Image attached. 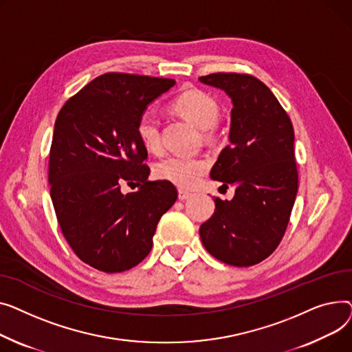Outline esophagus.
Masks as SVG:
<instances>
[{"mask_svg":"<svg viewBox=\"0 0 352 352\" xmlns=\"http://www.w3.org/2000/svg\"><path fill=\"white\" fill-rule=\"evenodd\" d=\"M192 197V193L190 192H186V190H179V199L180 200H188V199H190Z\"/></svg>","mask_w":352,"mask_h":352,"instance_id":"34e87169","label":"esophagus"}]
</instances>
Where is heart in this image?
<instances>
[{
	"mask_svg": "<svg viewBox=\"0 0 352 352\" xmlns=\"http://www.w3.org/2000/svg\"><path fill=\"white\" fill-rule=\"evenodd\" d=\"M170 109L188 120L199 129L210 132L212 126L220 115L219 102L208 92L189 88L179 94L170 103ZM136 133L144 148L151 152H157L162 146L160 131L157 120L149 115H143L136 125ZM208 170V162L201 157H184L169 156L160 160L155 173L159 179L172 182L180 188H192V186Z\"/></svg>",
	"mask_w": 352,
	"mask_h": 352,
	"instance_id": "heart-1",
	"label": "heart"
}]
</instances>
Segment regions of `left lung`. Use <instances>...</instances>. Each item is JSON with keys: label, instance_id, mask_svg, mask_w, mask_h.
Returning <instances> with one entry per match:
<instances>
[{"label": "left lung", "instance_id": "8db88e82", "mask_svg": "<svg viewBox=\"0 0 352 352\" xmlns=\"http://www.w3.org/2000/svg\"><path fill=\"white\" fill-rule=\"evenodd\" d=\"M199 80L233 100L230 144L210 176L223 182L221 188H236L232 200L214 197V213L200 226V239L226 264L254 265L277 249L290 221L298 189L293 123L253 75L217 72Z\"/></svg>", "mask_w": 352, "mask_h": 352}]
</instances>
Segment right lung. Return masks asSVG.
I'll return each instance as SVG.
<instances>
[{
	"instance_id": "add662e5",
	"label": "right lung",
	"mask_w": 352,
	"mask_h": 352,
	"mask_svg": "<svg viewBox=\"0 0 352 352\" xmlns=\"http://www.w3.org/2000/svg\"><path fill=\"white\" fill-rule=\"evenodd\" d=\"M173 85L169 78L108 72L56 116L48 166L55 214L74 253L99 272H125L146 257L177 199L170 182L148 180V151L136 133L146 107ZM123 182L140 189L123 195Z\"/></svg>"
}]
</instances>
